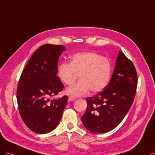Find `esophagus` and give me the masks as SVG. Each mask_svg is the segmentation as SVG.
<instances>
[{
	"instance_id": "34e87169",
	"label": "esophagus",
	"mask_w": 155,
	"mask_h": 155,
	"mask_svg": "<svg viewBox=\"0 0 155 155\" xmlns=\"http://www.w3.org/2000/svg\"><path fill=\"white\" fill-rule=\"evenodd\" d=\"M76 98H74V97H68V102H71V101H74V100H75Z\"/></svg>"
}]
</instances>
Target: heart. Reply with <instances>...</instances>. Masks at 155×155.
<instances>
[{
    "instance_id": "1",
    "label": "heart",
    "mask_w": 155,
    "mask_h": 155,
    "mask_svg": "<svg viewBox=\"0 0 155 155\" xmlns=\"http://www.w3.org/2000/svg\"><path fill=\"white\" fill-rule=\"evenodd\" d=\"M111 71V64L107 58L87 51L74 54L69 63H61L57 75L66 85L73 84L78 75L80 81L67 88L66 93L73 97H81L90 90L93 93L102 91L110 81Z\"/></svg>"
}]
</instances>
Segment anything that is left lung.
<instances>
[{"label": "left lung", "instance_id": "obj_1", "mask_svg": "<svg viewBox=\"0 0 155 155\" xmlns=\"http://www.w3.org/2000/svg\"><path fill=\"white\" fill-rule=\"evenodd\" d=\"M137 86L135 68L119 51L107 86L86 98V111L81 117L84 126L94 133H107L118 126L132 106Z\"/></svg>", "mask_w": 155, "mask_h": 155}]
</instances>
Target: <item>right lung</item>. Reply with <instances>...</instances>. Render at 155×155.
Segmentation results:
<instances>
[{"label":"right lung","mask_w":155,"mask_h":155,"mask_svg":"<svg viewBox=\"0 0 155 155\" xmlns=\"http://www.w3.org/2000/svg\"><path fill=\"white\" fill-rule=\"evenodd\" d=\"M66 50L62 45H43L33 54L21 74L17 91L19 113L34 133L54 130L66 107L67 96L50 100L64 88L57 74L59 57Z\"/></svg>","instance_id":"add662e5"}]
</instances>
